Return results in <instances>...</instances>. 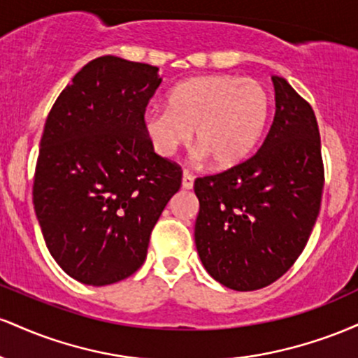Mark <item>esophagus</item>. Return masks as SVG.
I'll use <instances>...</instances> for the list:
<instances>
[{
  "label": "esophagus",
  "instance_id": "34e87169",
  "mask_svg": "<svg viewBox=\"0 0 358 358\" xmlns=\"http://www.w3.org/2000/svg\"><path fill=\"white\" fill-rule=\"evenodd\" d=\"M193 182H195V176H193L192 173H188V171H185L183 176H182V185H183V188H187V190H190V188H193Z\"/></svg>",
  "mask_w": 358,
  "mask_h": 358
}]
</instances>
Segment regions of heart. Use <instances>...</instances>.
Listing matches in <instances>:
<instances>
[{"label": "heart", "instance_id": "obj_1", "mask_svg": "<svg viewBox=\"0 0 358 358\" xmlns=\"http://www.w3.org/2000/svg\"><path fill=\"white\" fill-rule=\"evenodd\" d=\"M168 108L145 114V131L159 156L171 158L192 139L199 155L220 168L244 162L257 145L271 110L268 89L256 79L205 76L171 90Z\"/></svg>", "mask_w": 358, "mask_h": 358}]
</instances>
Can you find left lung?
<instances>
[{
	"label": "left lung",
	"instance_id": "obj_1",
	"mask_svg": "<svg viewBox=\"0 0 358 358\" xmlns=\"http://www.w3.org/2000/svg\"><path fill=\"white\" fill-rule=\"evenodd\" d=\"M276 114L261 148L244 162L195 180V245L225 287L269 286L306 248L322 207L324 168L313 108L273 76Z\"/></svg>",
	"mask_w": 358,
	"mask_h": 358
}]
</instances>
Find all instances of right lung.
<instances>
[{
  "instance_id": "obj_1",
  "label": "right lung",
  "mask_w": 358,
  "mask_h": 358,
  "mask_svg": "<svg viewBox=\"0 0 358 358\" xmlns=\"http://www.w3.org/2000/svg\"><path fill=\"white\" fill-rule=\"evenodd\" d=\"M159 84L158 67L99 57L73 76L45 121L35 213L52 257L84 285L136 273L182 187V166L156 155L145 131Z\"/></svg>"
}]
</instances>
